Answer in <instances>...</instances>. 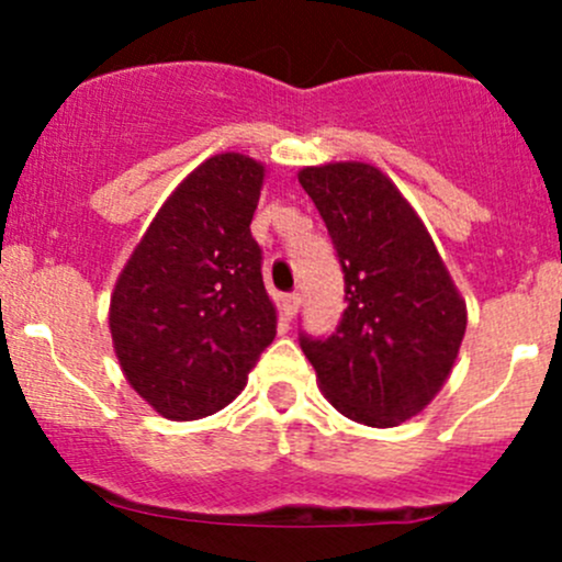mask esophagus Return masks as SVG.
<instances>
[{"label": "esophagus", "mask_w": 562, "mask_h": 562, "mask_svg": "<svg viewBox=\"0 0 562 562\" xmlns=\"http://www.w3.org/2000/svg\"><path fill=\"white\" fill-rule=\"evenodd\" d=\"M299 302H302V296H299V293H288V296L282 299V310H285V315H288V317L296 315Z\"/></svg>", "instance_id": "obj_1"}]
</instances>
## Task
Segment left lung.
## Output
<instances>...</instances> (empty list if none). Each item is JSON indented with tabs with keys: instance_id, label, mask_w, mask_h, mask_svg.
<instances>
[{
	"instance_id": "8db88e82",
	"label": "left lung",
	"mask_w": 562,
	"mask_h": 562,
	"mask_svg": "<svg viewBox=\"0 0 562 562\" xmlns=\"http://www.w3.org/2000/svg\"><path fill=\"white\" fill-rule=\"evenodd\" d=\"M345 271V307L326 339L302 337L317 386L350 422L396 427L435 400L454 367L468 307L386 173L370 162L299 171Z\"/></svg>"
}]
</instances>
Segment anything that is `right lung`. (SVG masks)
<instances>
[{
    "label": "right lung",
    "mask_w": 562,
    "mask_h": 562,
    "mask_svg": "<svg viewBox=\"0 0 562 562\" xmlns=\"http://www.w3.org/2000/svg\"><path fill=\"white\" fill-rule=\"evenodd\" d=\"M263 179V162L239 151L209 157L168 195L113 285L119 367L171 422L231 405L277 334L249 234Z\"/></svg>",
    "instance_id": "obj_1"
}]
</instances>
